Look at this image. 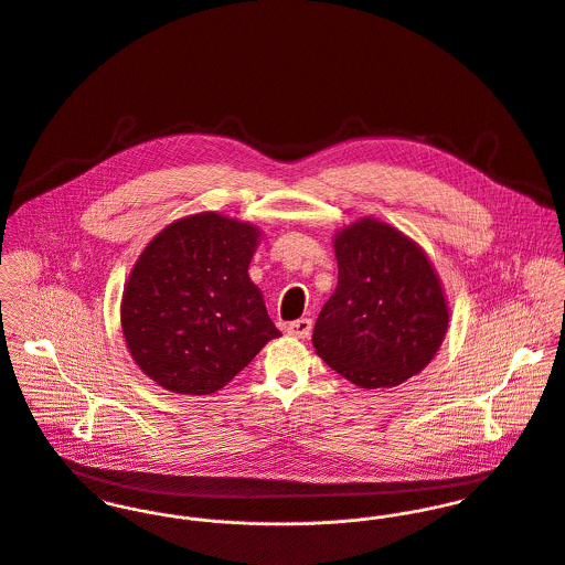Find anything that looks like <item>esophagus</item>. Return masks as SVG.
Wrapping results in <instances>:
<instances>
[{
  "instance_id": "1",
  "label": "esophagus",
  "mask_w": 565,
  "mask_h": 565,
  "mask_svg": "<svg viewBox=\"0 0 565 565\" xmlns=\"http://www.w3.org/2000/svg\"><path fill=\"white\" fill-rule=\"evenodd\" d=\"M288 334L295 339H308L312 334V319H299L288 326Z\"/></svg>"
}]
</instances>
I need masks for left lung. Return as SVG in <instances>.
Here are the masks:
<instances>
[{
    "instance_id": "8db88e82",
    "label": "left lung",
    "mask_w": 565,
    "mask_h": 565,
    "mask_svg": "<svg viewBox=\"0 0 565 565\" xmlns=\"http://www.w3.org/2000/svg\"><path fill=\"white\" fill-rule=\"evenodd\" d=\"M334 250L339 286L315 326L317 353L360 388H391L422 373L450 323L426 250L377 218L342 226Z\"/></svg>"
}]
</instances>
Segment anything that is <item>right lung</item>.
Segmentation results:
<instances>
[{"mask_svg":"<svg viewBox=\"0 0 565 565\" xmlns=\"http://www.w3.org/2000/svg\"><path fill=\"white\" fill-rule=\"evenodd\" d=\"M259 226L203 212L161 228L121 295V334L159 386L210 395L281 337L248 277Z\"/></svg>","mask_w":565,"mask_h":565,"instance_id":"1","label":"right lung"}]
</instances>
